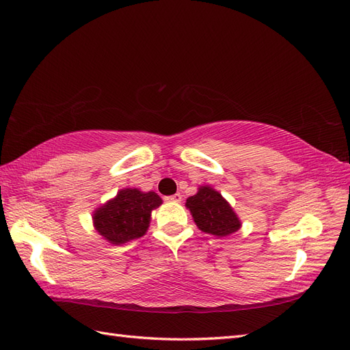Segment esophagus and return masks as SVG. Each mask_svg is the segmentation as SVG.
I'll use <instances>...</instances> for the list:
<instances>
[{
  "label": "esophagus",
  "instance_id": "esophagus-1",
  "mask_svg": "<svg viewBox=\"0 0 350 350\" xmlns=\"http://www.w3.org/2000/svg\"><path fill=\"white\" fill-rule=\"evenodd\" d=\"M181 198H183V196L179 194V193H176V194H174V196L166 197L165 200H166V201H172V203H179V201H181Z\"/></svg>",
  "mask_w": 350,
  "mask_h": 350
}]
</instances>
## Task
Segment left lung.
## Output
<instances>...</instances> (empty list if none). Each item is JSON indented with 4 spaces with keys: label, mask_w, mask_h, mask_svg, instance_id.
<instances>
[{
    "label": "left lung",
    "mask_w": 350,
    "mask_h": 350,
    "mask_svg": "<svg viewBox=\"0 0 350 350\" xmlns=\"http://www.w3.org/2000/svg\"><path fill=\"white\" fill-rule=\"evenodd\" d=\"M197 226L206 234L228 237L241 228V221L228 201L210 187H201L196 196L188 197L185 204Z\"/></svg>",
    "instance_id": "left-lung-1"
}]
</instances>
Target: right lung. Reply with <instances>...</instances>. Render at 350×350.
Here are the masks:
<instances>
[{
  "label": "right lung",
  "mask_w": 350,
  "mask_h": 350,
  "mask_svg": "<svg viewBox=\"0 0 350 350\" xmlns=\"http://www.w3.org/2000/svg\"><path fill=\"white\" fill-rule=\"evenodd\" d=\"M162 204L156 193H142L137 188L121 189L113 200L94 211V226L111 243L130 242L146 234L152 210Z\"/></svg>",
  "instance_id": "right-lung-1"
}]
</instances>
